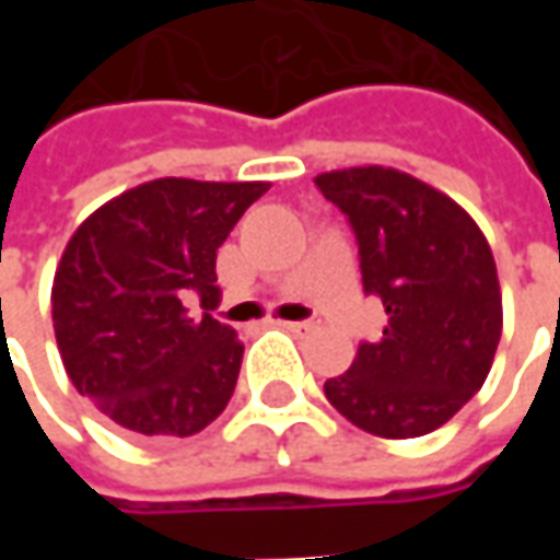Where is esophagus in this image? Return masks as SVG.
I'll list each match as a JSON object with an SVG mask.
<instances>
[{
    "instance_id": "obj_1",
    "label": "esophagus",
    "mask_w": 560,
    "mask_h": 560,
    "mask_svg": "<svg viewBox=\"0 0 560 560\" xmlns=\"http://www.w3.org/2000/svg\"><path fill=\"white\" fill-rule=\"evenodd\" d=\"M281 327L291 329L293 336H308V332L317 327V320H284Z\"/></svg>"
}]
</instances>
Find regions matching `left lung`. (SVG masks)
Returning <instances> with one entry per match:
<instances>
[{"label": "left lung", "instance_id": "8db88e82", "mask_svg": "<svg viewBox=\"0 0 560 560\" xmlns=\"http://www.w3.org/2000/svg\"><path fill=\"white\" fill-rule=\"evenodd\" d=\"M348 215L363 291L381 296L387 327L324 384L329 405L377 438H420L482 387L501 341L492 248L456 200L393 167L315 176Z\"/></svg>", "mask_w": 560, "mask_h": 560}]
</instances>
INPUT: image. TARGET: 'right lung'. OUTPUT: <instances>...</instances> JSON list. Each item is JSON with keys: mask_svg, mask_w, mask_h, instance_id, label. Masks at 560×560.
<instances>
[{"mask_svg": "<svg viewBox=\"0 0 560 560\" xmlns=\"http://www.w3.org/2000/svg\"><path fill=\"white\" fill-rule=\"evenodd\" d=\"M269 183L164 176L128 188L68 240L54 279V329L80 396L131 438H188L236 387L243 341L188 315L215 303V252Z\"/></svg>", "mask_w": 560, "mask_h": 560, "instance_id": "add662e5", "label": "right lung"}]
</instances>
